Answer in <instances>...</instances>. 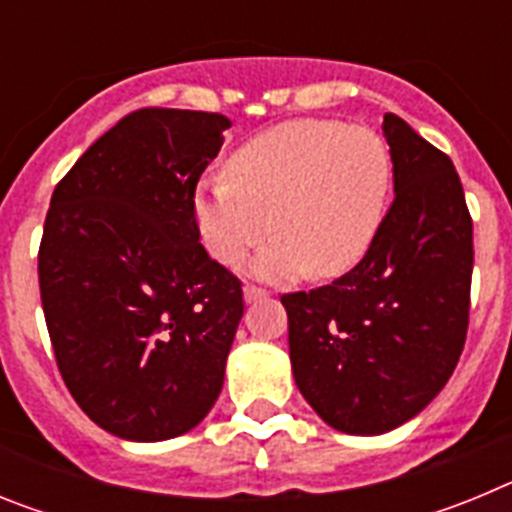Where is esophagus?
I'll return each instance as SVG.
<instances>
[{
	"instance_id": "34e87169",
	"label": "esophagus",
	"mask_w": 512,
	"mask_h": 512,
	"mask_svg": "<svg viewBox=\"0 0 512 512\" xmlns=\"http://www.w3.org/2000/svg\"><path fill=\"white\" fill-rule=\"evenodd\" d=\"M266 297V292L264 289H259V287H251V284H248V287H243V300L248 302V305H251V302H259V300H264Z\"/></svg>"
}]
</instances>
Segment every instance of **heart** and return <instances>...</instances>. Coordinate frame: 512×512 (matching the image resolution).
<instances>
[{
  "label": "heart",
  "instance_id": "obj_1",
  "mask_svg": "<svg viewBox=\"0 0 512 512\" xmlns=\"http://www.w3.org/2000/svg\"><path fill=\"white\" fill-rule=\"evenodd\" d=\"M225 179L194 189L202 243L220 264L274 238L251 261L253 277L292 282L338 277L364 259L392 194V156L377 130L338 120H292L246 140Z\"/></svg>",
  "mask_w": 512,
  "mask_h": 512
}]
</instances>
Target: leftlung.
<instances>
[{"label":"left lung","mask_w":512,"mask_h":512,"mask_svg":"<svg viewBox=\"0 0 512 512\" xmlns=\"http://www.w3.org/2000/svg\"><path fill=\"white\" fill-rule=\"evenodd\" d=\"M395 200L364 259L333 284L282 295L292 374L341 433L379 436L443 390L464 348L472 217L446 153L402 117L382 122Z\"/></svg>","instance_id":"1"}]
</instances>
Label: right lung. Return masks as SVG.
<instances>
[{"mask_svg":"<svg viewBox=\"0 0 512 512\" xmlns=\"http://www.w3.org/2000/svg\"><path fill=\"white\" fill-rule=\"evenodd\" d=\"M228 128L138 110L51 197L38 277L53 354L79 408L125 441L192 431L223 390L243 292L202 248L192 197Z\"/></svg>","mask_w":512,"mask_h":512,"instance_id":"right-lung-1","label":"right lung"}]
</instances>
